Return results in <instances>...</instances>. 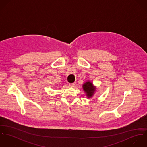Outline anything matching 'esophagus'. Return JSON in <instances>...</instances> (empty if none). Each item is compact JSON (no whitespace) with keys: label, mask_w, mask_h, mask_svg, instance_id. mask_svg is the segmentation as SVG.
Masks as SVG:
<instances>
[{"label":"esophagus","mask_w":147,"mask_h":147,"mask_svg":"<svg viewBox=\"0 0 147 147\" xmlns=\"http://www.w3.org/2000/svg\"><path fill=\"white\" fill-rule=\"evenodd\" d=\"M75 83H69V85L70 86L74 87V86H75Z\"/></svg>","instance_id":"obj_1"}]
</instances>
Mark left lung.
Here are the masks:
<instances>
[{
  "label": "left lung",
  "instance_id": "1",
  "mask_svg": "<svg viewBox=\"0 0 147 147\" xmlns=\"http://www.w3.org/2000/svg\"><path fill=\"white\" fill-rule=\"evenodd\" d=\"M83 88L84 91L86 93L88 98H90L93 96L96 88L90 82H87L84 83L83 85Z\"/></svg>",
  "mask_w": 147,
  "mask_h": 147
}]
</instances>
